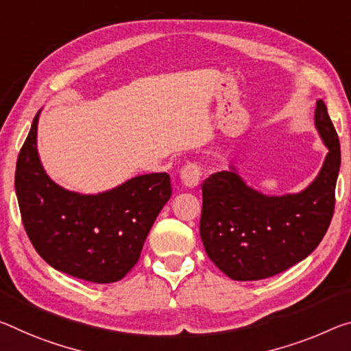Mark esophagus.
<instances>
[{"label":"esophagus","instance_id":"esophagus-1","mask_svg":"<svg viewBox=\"0 0 351 351\" xmlns=\"http://www.w3.org/2000/svg\"><path fill=\"white\" fill-rule=\"evenodd\" d=\"M202 180V169L195 162H189L181 169V181L189 189H193L199 184Z\"/></svg>","mask_w":351,"mask_h":351}]
</instances>
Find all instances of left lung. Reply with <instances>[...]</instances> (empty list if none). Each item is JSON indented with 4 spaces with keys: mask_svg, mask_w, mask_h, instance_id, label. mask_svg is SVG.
<instances>
[{
    "mask_svg": "<svg viewBox=\"0 0 351 351\" xmlns=\"http://www.w3.org/2000/svg\"><path fill=\"white\" fill-rule=\"evenodd\" d=\"M314 125L328 153L319 175L302 192L265 195L250 187L234 165L202 186L199 236L209 259L231 280L281 274L308 258L324 239L335 213L341 145L322 99Z\"/></svg>",
    "mask_w": 351,
    "mask_h": 351,
    "instance_id": "1",
    "label": "left lung"
}]
</instances>
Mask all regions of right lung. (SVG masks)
I'll return each instance as SVG.
<instances>
[{
    "instance_id": "obj_1",
    "label": "right lung",
    "mask_w": 351,
    "mask_h": 351,
    "mask_svg": "<svg viewBox=\"0 0 351 351\" xmlns=\"http://www.w3.org/2000/svg\"><path fill=\"white\" fill-rule=\"evenodd\" d=\"M38 110L16 159L15 192L36 252L53 269L108 285L141 258L156 217L171 197L170 176H134L110 191L77 193L47 175L37 152Z\"/></svg>"
}]
</instances>
